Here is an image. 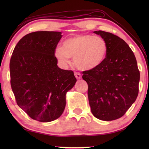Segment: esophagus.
Returning a JSON list of instances; mask_svg holds the SVG:
<instances>
[{"label": "esophagus", "instance_id": "obj_1", "mask_svg": "<svg viewBox=\"0 0 149 149\" xmlns=\"http://www.w3.org/2000/svg\"><path fill=\"white\" fill-rule=\"evenodd\" d=\"M74 75L75 76V77L77 79H81L82 78V75L79 72H75Z\"/></svg>", "mask_w": 149, "mask_h": 149}]
</instances>
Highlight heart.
Returning a JSON list of instances; mask_svg holds the SVG:
<instances>
[{"mask_svg":"<svg viewBox=\"0 0 149 149\" xmlns=\"http://www.w3.org/2000/svg\"><path fill=\"white\" fill-rule=\"evenodd\" d=\"M107 51V43L102 38L80 34L65 40L62 47L55 49L54 56L62 65L68 64L69 58H73L79 69L89 71L102 64Z\"/></svg>","mask_w":149,"mask_h":149,"instance_id":"1","label":"heart"}]
</instances>
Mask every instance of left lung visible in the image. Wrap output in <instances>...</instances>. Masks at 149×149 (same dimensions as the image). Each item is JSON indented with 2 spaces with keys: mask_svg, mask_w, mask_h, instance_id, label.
<instances>
[{
  "mask_svg": "<svg viewBox=\"0 0 149 149\" xmlns=\"http://www.w3.org/2000/svg\"><path fill=\"white\" fill-rule=\"evenodd\" d=\"M106 41L108 51L99 67L83 72L88 85L91 111L97 118L111 121L124 115L138 95L140 71L133 52L112 33L94 31Z\"/></svg>",
  "mask_w": 149,
  "mask_h": 149,
  "instance_id": "1",
  "label": "left lung"
}]
</instances>
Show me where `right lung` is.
Returning a JSON list of instances; mask_svg holds the SVG:
<instances>
[{
  "instance_id": "obj_1",
  "label": "right lung",
  "mask_w": 149,
  "mask_h": 149,
  "mask_svg": "<svg viewBox=\"0 0 149 149\" xmlns=\"http://www.w3.org/2000/svg\"><path fill=\"white\" fill-rule=\"evenodd\" d=\"M62 36L57 31L26 34L17 44L10 59L11 86L18 106L39 122L61 116L66 94L77 81L73 71L57 65L54 50Z\"/></svg>"
}]
</instances>
